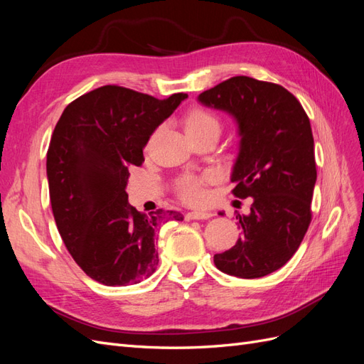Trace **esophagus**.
Listing matches in <instances>:
<instances>
[{
  "instance_id": "obj_1",
  "label": "esophagus",
  "mask_w": 364,
  "mask_h": 364,
  "mask_svg": "<svg viewBox=\"0 0 364 364\" xmlns=\"http://www.w3.org/2000/svg\"><path fill=\"white\" fill-rule=\"evenodd\" d=\"M213 214L211 213H188V214H186L185 215V220H188V222H190V220H206V218H209V217H211Z\"/></svg>"
}]
</instances>
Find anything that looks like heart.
I'll return each mask as SVG.
<instances>
[{"label":"heart","mask_w":364,"mask_h":364,"mask_svg":"<svg viewBox=\"0 0 364 364\" xmlns=\"http://www.w3.org/2000/svg\"><path fill=\"white\" fill-rule=\"evenodd\" d=\"M185 129L190 136H199L209 130H220V119L214 112L205 107H194L185 117ZM214 179L215 174L213 171L186 174L178 183V196L185 203H200L206 197V185Z\"/></svg>","instance_id":"b5f03b06"}]
</instances>
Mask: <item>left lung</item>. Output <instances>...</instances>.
Returning a JSON list of instances; mask_svg holds the SVG:
<instances>
[{
    "label": "left lung",
    "instance_id": "obj_1",
    "mask_svg": "<svg viewBox=\"0 0 364 364\" xmlns=\"http://www.w3.org/2000/svg\"><path fill=\"white\" fill-rule=\"evenodd\" d=\"M199 102L237 119L241 141L232 194L253 199L250 214L237 217L241 238L215 253L214 262L238 278L266 277L294 255L311 223L317 170L310 118L285 87L247 75L218 83Z\"/></svg>",
    "mask_w": 364,
    "mask_h": 364
}]
</instances>
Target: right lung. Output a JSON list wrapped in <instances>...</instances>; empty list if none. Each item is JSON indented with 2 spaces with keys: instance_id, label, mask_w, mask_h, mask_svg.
Here are the masks:
<instances>
[{
  "instance_id": "obj_1",
  "label": "right lung",
  "mask_w": 364,
  "mask_h": 364,
  "mask_svg": "<svg viewBox=\"0 0 364 364\" xmlns=\"http://www.w3.org/2000/svg\"><path fill=\"white\" fill-rule=\"evenodd\" d=\"M183 92L151 97L106 85L75 98L60 115L47 151L50 202L59 234L87 277L132 285L156 270V232L178 211L141 214L127 200L129 168L142 165L149 138Z\"/></svg>"
}]
</instances>
